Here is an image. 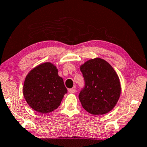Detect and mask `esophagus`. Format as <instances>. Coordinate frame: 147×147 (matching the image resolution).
<instances>
[{
	"mask_svg": "<svg viewBox=\"0 0 147 147\" xmlns=\"http://www.w3.org/2000/svg\"><path fill=\"white\" fill-rule=\"evenodd\" d=\"M69 92L71 93V94H74V93H75L76 92L75 87L73 88H71V89H69Z\"/></svg>",
	"mask_w": 147,
	"mask_h": 147,
	"instance_id": "1",
	"label": "esophagus"
}]
</instances>
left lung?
I'll list each match as a JSON object with an SVG mask.
<instances>
[{"label":"left lung","instance_id":"1","mask_svg":"<svg viewBox=\"0 0 147 147\" xmlns=\"http://www.w3.org/2000/svg\"><path fill=\"white\" fill-rule=\"evenodd\" d=\"M85 85L78 97L83 108L94 115L110 112L121 93L119 78L111 65L101 58L90 59L80 66Z\"/></svg>","mask_w":147,"mask_h":147}]
</instances>
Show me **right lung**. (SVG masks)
Here are the masks:
<instances>
[{
	"label": "right lung",
	"instance_id": "1",
	"mask_svg": "<svg viewBox=\"0 0 147 147\" xmlns=\"http://www.w3.org/2000/svg\"><path fill=\"white\" fill-rule=\"evenodd\" d=\"M54 65L46 62L32 69L25 79L23 94L35 111L48 113L58 108L67 93L63 80Z\"/></svg>",
	"mask_w": 147,
	"mask_h": 147
}]
</instances>
